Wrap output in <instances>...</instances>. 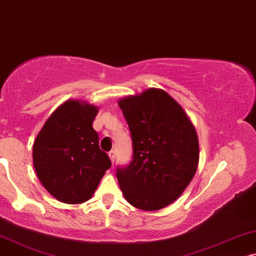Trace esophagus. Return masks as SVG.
Wrapping results in <instances>:
<instances>
[{"label": "esophagus", "mask_w": 256, "mask_h": 256, "mask_svg": "<svg viewBox=\"0 0 256 256\" xmlns=\"http://www.w3.org/2000/svg\"><path fill=\"white\" fill-rule=\"evenodd\" d=\"M108 156H110L111 162H112V164H114V159H116V152L114 151V150L108 152Z\"/></svg>", "instance_id": "obj_1"}]
</instances>
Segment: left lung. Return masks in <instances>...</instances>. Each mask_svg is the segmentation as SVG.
I'll list each match as a JSON object with an SVG mask.
<instances>
[{
    "label": "left lung",
    "mask_w": 256,
    "mask_h": 256,
    "mask_svg": "<svg viewBox=\"0 0 256 256\" xmlns=\"http://www.w3.org/2000/svg\"><path fill=\"white\" fill-rule=\"evenodd\" d=\"M131 131L134 156L117 168L126 202L148 210L168 206L188 186L199 162V140L185 110L162 88L118 100Z\"/></svg>",
    "instance_id": "left-lung-1"
}]
</instances>
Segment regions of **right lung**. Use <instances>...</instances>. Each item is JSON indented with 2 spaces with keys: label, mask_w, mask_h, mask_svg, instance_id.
Listing matches in <instances>:
<instances>
[{
  "label": "right lung",
  "mask_w": 256,
  "mask_h": 256,
  "mask_svg": "<svg viewBox=\"0 0 256 256\" xmlns=\"http://www.w3.org/2000/svg\"><path fill=\"white\" fill-rule=\"evenodd\" d=\"M97 114L98 106L85 100L64 102L46 119L34 142L36 174L60 202H88L111 168L92 128Z\"/></svg>",
  "instance_id": "right-lung-1"
}]
</instances>
